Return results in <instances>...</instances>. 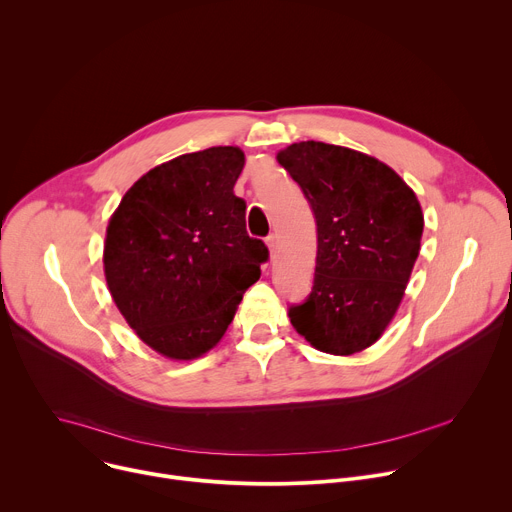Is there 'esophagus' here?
Returning <instances> with one entry per match:
<instances>
[{"mask_svg":"<svg viewBox=\"0 0 512 512\" xmlns=\"http://www.w3.org/2000/svg\"><path fill=\"white\" fill-rule=\"evenodd\" d=\"M265 243H267V247H269V251H271V257H275V251H277V237L271 233V235H267Z\"/></svg>","mask_w":512,"mask_h":512,"instance_id":"esophagus-1","label":"esophagus"}]
</instances>
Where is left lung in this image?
<instances>
[{
  "label": "left lung",
  "instance_id": "obj_1",
  "mask_svg": "<svg viewBox=\"0 0 512 512\" xmlns=\"http://www.w3.org/2000/svg\"><path fill=\"white\" fill-rule=\"evenodd\" d=\"M277 162L302 188L318 233L312 291L287 316L322 352H360L401 304L423 235L419 200L387 164L342 145L291 143Z\"/></svg>",
  "mask_w": 512,
  "mask_h": 512
}]
</instances>
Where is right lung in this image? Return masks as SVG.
<instances>
[{"label": "right lung", "mask_w": 512, "mask_h": 512, "mask_svg": "<svg viewBox=\"0 0 512 512\" xmlns=\"http://www.w3.org/2000/svg\"><path fill=\"white\" fill-rule=\"evenodd\" d=\"M233 145L178 156L141 176L113 212L107 285L127 324L156 352L190 360L223 338L269 251L245 227Z\"/></svg>", "instance_id": "1"}]
</instances>
